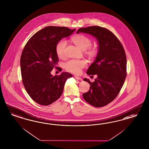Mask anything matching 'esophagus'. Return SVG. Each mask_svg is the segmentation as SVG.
<instances>
[{
	"mask_svg": "<svg viewBox=\"0 0 149 149\" xmlns=\"http://www.w3.org/2000/svg\"><path fill=\"white\" fill-rule=\"evenodd\" d=\"M75 78L77 79V80H82V79L80 77H77V76H75L74 77Z\"/></svg>",
	"mask_w": 149,
	"mask_h": 149,
	"instance_id": "1",
	"label": "esophagus"
}]
</instances>
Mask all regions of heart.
<instances>
[{
	"label": "heart",
	"instance_id": "heart-1",
	"mask_svg": "<svg viewBox=\"0 0 149 149\" xmlns=\"http://www.w3.org/2000/svg\"><path fill=\"white\" fill-rule=\"evenodd\" d=\"M72 43L84 52V53L90 59H95L97 56L98 51L96 47L91 46V40L82 34H77L71 37ZM67 42L61 40L56 43V53L58 58L64 59L66 56ZM87 65L85 60H72L64 64V68L68 72L73 74H79L81 69Z\"/></svg>",
	"mask_w": 149,
	"mask_h": 149
}]
</instances>
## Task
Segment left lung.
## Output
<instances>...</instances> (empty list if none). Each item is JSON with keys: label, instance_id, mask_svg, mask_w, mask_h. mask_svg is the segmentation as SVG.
<instances>
[{"label": "left lung", "instance_id": "8db88e82", "mask_svg": "<svg viewBox=\"0 0 149 149\" xmlns=\"http://www.w3.org/2000/svg\"><path fill=\"white\" fill-rule=\"evenodd\" d=\"M79 32L90 34L97 41V56L86 72L97 77L93 82L84 79L91 86L82 96L93 106L101 107L113 101L123 86L127 75L125 53L116 36L105 28L89 26L78 29L77 33Z\"/></svg>", "mask_w": 149, "mask_h": 149}]
</instances>
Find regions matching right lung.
I'll use <instances>...</instances> for the list:
<instances>
[{
	"instance_id": "obj_1",
	"label": "right lung",
	"mask_w": 149,
	"mask_h": 149,
	"mask_svg": "<svg viewBox=\"0 0 149 149\" xmlns=\"http://www.w3.org/2000/svg\"><path fill=\"white\" fill-rule=\"evenodd\" d=\"M75 30L65 27L47 26L32 36L23 49L20 58L22 82L31 98L41 105H49L57 100L62 95L67 79L72 77L68 72L53 76L51 72L59 62L56 43Z\"/></svg>"
}]
</instances>
